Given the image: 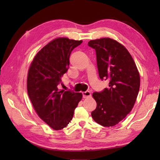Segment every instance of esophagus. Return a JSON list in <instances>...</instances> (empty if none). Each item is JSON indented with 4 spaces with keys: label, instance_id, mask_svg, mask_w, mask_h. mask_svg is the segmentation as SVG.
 Here are the masks:
<instances>
[{
    "label": "esophagus",
    "instance_id": "esophagus-1",
    "mask_svg": "<svg viewBox=\"0 0 160 160\" xmlns=\"http://www.w3.org/2000/svg\"><path fill=\"white\" fill-rule=\"evenodd\" d=\"M82 96L84 98H89L91 96V92L89 91H84L82 92Z\"/></svg>",
    "mask_w": 160,
    "mask_h": 160
}]
</instances>
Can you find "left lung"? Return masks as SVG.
<instances>
[{"label":"left lung","mask_w":160,"mask_h":160,"mask_svg":"<svg viewBox=\"0 0 160 160\" xmlns=\"http://www.w3.org/2000/svg\"><path fill=\"white\" fill-rule=\"evenodd\" d=\"M88 45L96 50L100 79L109 80L108 88L93 93L97 107L91 116L103 127H113L133 107L140 90V74L130 53L116 40L103 38L91 40Z\"/></svg>","instance_id":"left-lung-1"}]
</instances>
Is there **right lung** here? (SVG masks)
<instances>
[{"label":"right lung","mask_w":160,"mask_h":160,"mask_svg":"<svg viewBox=\"0 0 160 160\" xmlns=\"http://www.w3.org/2000/svg\"><path fill=\"white\" fill-rule=\"evenodd\" d=\"M82 40L58 38L36 54L28 76V92L38 116L54 130L66 127L82 98L81 93L61 90V78L67 73L69 56Z\"/></svg>","instance_id":"obj_1"}]
</instances>
